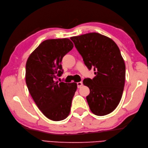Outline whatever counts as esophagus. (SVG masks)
<instances>
[{"instance_id":"1","label":"esophagus","mask_w":148,"mask_h":148,"mask_svg":"<svg viewBox=\"0 0 148 148\" xmlns=\"http://www.w3.org/2000/svg\"><path fill=\"white\" fill-rule=\"evenodd\" d=\"M82 85H83V83H82V82H78V83H77V86H78V88H81V87L82 86Z\"/></svg>"}]
</instances>
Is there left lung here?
<instances>
[{"label":"left lung","mask_w":148,"mask_h":148,"mask_svg":"<svg viewBox=\"0 0 148 148\" xmlns=\"http://www.w3.org/2000/svg\"><path fill=\"white\" fill-rule=\"evenodd\" d=\"M70 39L88 69L95 71L93 79L83 82L90 90L86 96L89 109L98 116L111 113L121 100L125 81V64L119 47L112 39L97 33Z\"/></svg>","instance_id":"left-lung-1"}]
</instances>
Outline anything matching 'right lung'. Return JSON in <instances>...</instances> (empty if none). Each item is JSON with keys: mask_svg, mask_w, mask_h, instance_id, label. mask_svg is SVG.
I'll use <instances>...</instances> for the list:
<instances>
[{"mask_svg": "<svg viewBox=\"0 0 148 148\" xmlns=\"http://www.w3.org/2000/svg\"><path fill=\"white\" fill-rule=\"evenodd\" d=\"M73 47L68 38L47 39L31 53L26 64V83L39 109L53 121L65 119L77 89L76 83L58 84L54 80L63 73L62 58Z\"/></svg>", "mask_w": 148, "mask_h": 148, "instance_id": "obj_1", "label": "right lung"}]
</instances>
